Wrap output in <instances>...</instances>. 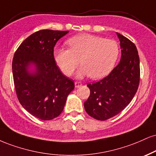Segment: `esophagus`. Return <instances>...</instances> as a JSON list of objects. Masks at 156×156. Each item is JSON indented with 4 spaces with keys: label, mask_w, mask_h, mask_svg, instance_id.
<instances>
[{
    "label": "esophagus",
    "mask_w": 156,
    "mask_h": 156,
    "mask_svg": "<svg viewBox=\"0 0 156 156\" xmlns=\"http://www.w3.org/2000/svg\"><path fill=\"white\" fill-rule=\"evenodd\" d=\"M82 86V83L80 82H75V87L80 88Z\"/></svg>",
    "instance_id": "34e87169"
}]
</instances>
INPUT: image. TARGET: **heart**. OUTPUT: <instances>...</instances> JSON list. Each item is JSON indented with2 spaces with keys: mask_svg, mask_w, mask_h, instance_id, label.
Listing matches in <instances>:
<instances>
[{
  "mask_svg": "<svg viewBox=\"0 0 156 156\" xmlns=\"http://www.w3.org/2000/svg\"><path fill=\"white\" fill-rule=\"evenodd\" d=\"M67 44L70 48H54V57L67 76L73 74L80 62L82 67L77 72V78L89 76L91 79H100L111 72L119 58V44L111 39L84 33L71 37Z\"/></svg>",
  "mask_w": 156,
  "mask_h": 156,
  "instance_id": "b5f03b06",
  "label": "heart"
}]
</instances>
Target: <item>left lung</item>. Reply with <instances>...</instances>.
<instances>
[{"instance_id":"1","label":"left lung","mask_w":156,"mask_h":156,"mask_svg":"<svg viewBox=\"0 0 156 156\" xmlns=\"http://www.w3.org/2000/svg\"><path fill=\"white\" fill-rule=\"evenodd\" d=\"M116 34L121 49L120 62L105 78L87 85L90 95L84 108L99 121L121 112L134 98L140 83V57L136 46L127 37Z\"/></svg>"}]
</instances>
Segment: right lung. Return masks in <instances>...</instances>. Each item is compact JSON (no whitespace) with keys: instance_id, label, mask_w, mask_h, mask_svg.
Listing matches in <instances>:
<instances>
[{"instance_id":"obj_1","label":"right lung","mask_w":156,"mask_h":156,"mask_svg":"<svg viewBox=\"0 0 156 156\" xmlns=\"http://www.w3.org/2000/svg\"><path fill=\"white\" fill-rule=\"evenodd\" d=\"M69 31L42 30L22 43L15 52L12 73L22 106L44 121L59 116L75 85L55 63L54 48Z\"/></svg>"}]
</instances>
